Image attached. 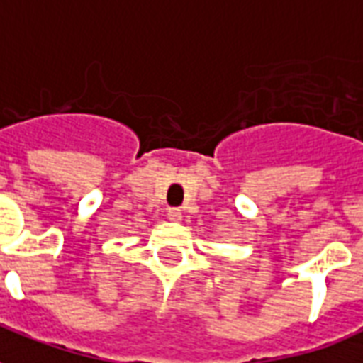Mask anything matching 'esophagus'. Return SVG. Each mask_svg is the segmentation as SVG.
Here are the masks:
<instances>
[{
    "label": "esophagus",
    "mask_w": 363,
    "mask_h": 363,
    "mask_svg": "<svg viewBox=\"0 0 363 363\" xmlns=\"http://www.w3.org/2000/svg\"><path fill=\"white\" fill-rule=\"evenodd\" d=\"M167 218H169V220H173V223H181L182 220L181 209H169V211H167Z\"/></svg>",
    "instance_id": "obj_1"
}]
</instances>
